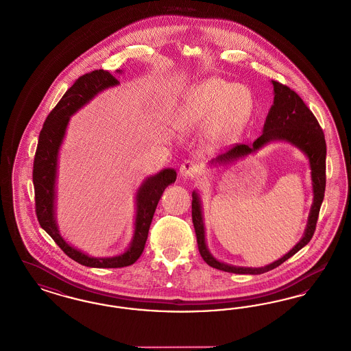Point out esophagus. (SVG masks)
Instances as JSON below:
<instances>
[{
    "instance_id": "1",
    "label": "esophagus",
    "mask_w": 351,
    "mask_h": 351,
    "mask_svg": "<svg viewBox=\"0 0 351 351\" xmlns=\"http://www.w3.org/2000/svg\"><path fill=\"white\" fill-rule=\"evenodd\" d=\"M198 171V162L195 159H185L180 166V175L184 178H192Z\"/></svg>"
}]
</instances>
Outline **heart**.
I'll use <instances>...</instances> for the list:
<instances>
[{
    "label": "heart",
    "mask_w": 351,
    "mask_h": 351,
    "mask_svg": "<svg viewBox=\"0 0 351 351\" xmlns=\"http://www.w3.org/2000/svg\"><path fill=\"white\" fill-rule=\"evenodd\" d=\"M252 110V93L248 87L209 78L193 84L185 93L173 123L179 130L186 132L210 121L209 138L228 142L244 130Z\"/></svg>",
    "instance_id": "heart-1"
}]
</instances>
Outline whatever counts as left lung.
<instances>
[{"instance_id": "left-lung-1", "label": "left lung", "mask_w": 351, "mask_h": 351, "mask_svg": "<svg viewBox=\"0 0 351 351\" xmlns=\"http://www.w3.org/2000/svg\"><path fill=\"white\" fill-rule=\"evenodd\" d=\"M274 88V101L267 113V120L263 129V134L254 141L252 146L239 143L232 149H230L225 154L217 156L211 160V165H230L239 158L252 154L260 150L271 141H285L300 152L307 155L311 167V178H312V189H313V202L309 211L308 222L304 230L303 238L295 245L290 252L286 253L280 260L263 267H232L225 263L218 261L208 250L205 241V226L202 217V206L201 199L196 191L192 193V221L196 231L198 251L204 261L210 267L235 273V274H263L274 267H280L286 260H289L295 253L300 251L304 245H307L309 240L313 237L316 223L319 218V211L323 204L324 193H325V159H326V143L324 137L323 129L311 112L306 103L302 98L291 90L290 87L280 84L277 81H271Z\"/></svg>"}]
</instances>
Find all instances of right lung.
I'll return each instance as SVG.
<instances>
[{
	"label": "right lung",
	"mask_w": 351,
	"mask_h": 351,
	"mask_svg": "<svg viewBox=\"0 0 351 351\" xmlns=\"http://www.w3.org/2000/svg\"><path fill=\"white\" fill-rule=\"evenodd\" d=\"M121 73V71H117ZM120 82L110 71H99L87 73L80 77L71 88L60 99L56 107L47 116L39 134L38 147L34 158L32 182L35 189V209L38 221L43 230L55 240L57 245L78 264L90 267H124L134 264L140 257L149 228L154 217L156 205L165 189L176 180V171L162 169L154 176L147 178L141 184L136 204L134 234L129 248L125 252L113 257H91L68 244L60 235L55 218V198H56L57 158L60 146L65 137L66 126L71 114L82 108L100 91L113 87Z\"/></svg>",
	"instance_id": "right-lung-1"
}]
</instances>
